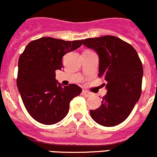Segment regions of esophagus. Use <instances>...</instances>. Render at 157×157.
<instances>
[{"label":"esophagus","instance_id":"34e87169","mask_svg":"<svg viewBox=\"0 0 157 157\" xmlns=\"http://www.w3.org/2000/svg\"><path fill=\"white\" fill-rule=\"evenodd\" d=\"M83 94L84 96H86V97H90L92 95L91 92L87 91V90H83Z\"/></svg>","mask_w":157,"mask_h":157}]
</instances>
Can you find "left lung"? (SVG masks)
<instances>
[{
  "label": "left lung",
  "instance_id": "left-lung-1",
  "mask_svg": "<svg viewBox=\"0 0 157 157\" xmlns=\"http://www.w3.org/2000/svg\"><path fill=\"white\" fill-rule=\"evenodd\" d=\"M83 44L98 53V77L106 81L107 94L99 108L90 110L91 117L101 126H117L128 117L141 95V59L132 46L114 36L86 39Z\"/></svg>",
  "mask_w": 157,
  "mask_h": 157
}]
</instances>
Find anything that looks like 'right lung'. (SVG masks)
Wrapping results in <instances>:
<instances>
[{
  "instance_id": "obj_1",
  "label": "right lung",
  "mask_w": 157,
  "mask_h": 157,
  "mask_svg": "<svg viewBox=\"0 0 157 157\" xmlns=\"http://www.w3.org/2000/svg\"><path fill=\"white\" fill-rule=\"evenodd\" d=\"M83 41L41 37L31 41L20 55L16 83L26 110L36 121L45 125L60 122L68 113L71 101L81 93L76 84L58 83L56 71L63 67L62 57Z\"/></svg>"
}]
</instances>
